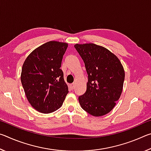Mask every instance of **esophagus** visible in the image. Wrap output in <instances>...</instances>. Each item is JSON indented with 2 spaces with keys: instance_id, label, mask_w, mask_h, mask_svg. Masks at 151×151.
Segmentation results:
<instances>
[{
  "instance_id": "esophagus-1",
  "label": "esophagus",
  "mask_w": 151,
  "mask_h": 151,
  "mask_svg": "<svg viewBox=\"0 0 151 151\" xmlns=\"http://www.w3.org/2000/svg\"><path fill=\"white\" fill-rule=\"evenodd\" d=\"M70 87H71V88H72V89L75 88V83L71 84V85H70Z\"/></svg>"
}]
</instances>
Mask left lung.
<instances>
[{"label":"left lung","mask_w":151,"mask_h":151,"mask_svg":"<svg viewBox=\"0 0 151 151\" xmlns=\"http://www.w3.org/2000/svg\"><path fill=\"white\" fill-rule=\"evenodd\" d=\"M88 75L86 91L78 97L82 109L94 116L111 112L121 95L124 70L121 61L107 48L93 43L76 44Z\"/></svg>","instance_id":"1"}]
</instances>
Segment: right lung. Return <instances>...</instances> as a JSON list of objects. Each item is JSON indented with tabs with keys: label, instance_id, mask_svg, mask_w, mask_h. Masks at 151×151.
<instances>
[{
	"label": "right lung",
	"instance_id": "obj_1",
	"mask_svg": "<svg viewBox=\"0 0 151 151\" xmlns=\"http://www.w3.org/2000/svg\"><path fill=\"white\" fill-rule=\"evenodd\" d=\"M68 44L49 41L28 56L22 68L24 93L31 106L41 113H50L63 105L68 86L60 69Z\"/></svg>",
	"mask_w": 151,
	"mask_h": 151
}]
</instances>
